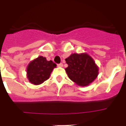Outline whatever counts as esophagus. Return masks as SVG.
<instances>
[{
  "instance_id": "esophagus-1",
  "label": "esophagus",
  "mask_w": 126,
  "mask_h": 126,
  "mask_svg": "<svg viewBox=\"0 0 126 126\" xmlns=\"http://www.w3.org/2000/svg\"><path fill=\"white\" fill-rule=\"evenodd\" d=\"M57 66H58L59 67H63V64L62 63H59V64H58V65H57Z\"/></svg>"
}]
</instances>
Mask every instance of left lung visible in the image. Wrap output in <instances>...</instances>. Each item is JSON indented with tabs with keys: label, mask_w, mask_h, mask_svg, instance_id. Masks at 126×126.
<instances>
[{
	"label": "left lung",
	"mask_w": 126,
	"mask_h": 126,
	"mask_svg": "<svg viewBox=\"0 0 126 126\" xmlns=\"http://www.w3.org/2000/svg\"><path fill=\"white\" fill-rule=\"evenodd\" d=\"M68 77L79 86H88L97 77L99 68L91 56L84 53H73L65 59Z\"/></svg>",
	"instance_id": "8db88e82"
}]
</instances>
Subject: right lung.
Returning a JSON list of instances; mask_svg holds the SVG:
<instances>
[{"label": "right lung", "instance_id": "right-lung-1", "mask_svg": "<svg viewBox=\"0 0 126 126\" xmlns=\"http://www.w3.org/2000/svg\"><path fill=\"white\" fill-rule=\"evenodd\" d=\"M56 64L52 61H47L46 57L39 56L31 61L27 69V77L31 84L39 85L49 78Z\"/></svg>", "mask_w": 126, "mask_h": 126}]
</instances>
